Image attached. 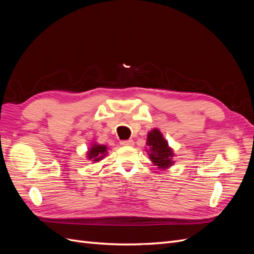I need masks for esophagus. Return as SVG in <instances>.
<instances>
[{
  "instance_id": "esophagus-1",
  "label": "esophagus",
  "mask_w": 254,
  "mask_h": 254,
  "mask_svg": "<svg viewBox=\"0 0 254 254\" xmlns=\"http://www.w3.org/2000/svg\"><path fill=\"white\" fill-rule=\"evenodd\" d=\"M121 145L123 146H132L133 145V141L132 140H126V141H122Z\"/></svg>"
}]
</instances>
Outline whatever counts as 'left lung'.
Instances as JSON below:
<instances>
[{"instance_id": "1", "label": "left lung", "mask_w": 254, "mask_h": 254, "mask_svg": "<svg viewBox=\"0 0 254 254\" xmlns=\"http://www.w3.org/2000/svg\"><path fill=\"white\" fill-rule=\"evenodd\" d=\"M146 146V152L148 153L150 161L159 170H167L174 165V150L158 128H153L147 133Z\"/></svg>"}]
</instances>
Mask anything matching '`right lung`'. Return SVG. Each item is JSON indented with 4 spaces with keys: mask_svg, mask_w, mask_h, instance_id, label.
<instances>
[{
    "mask_svg": "<svg viewBox=\"0 0 254 254\" xmlns=\"http://www.w3.org/2000/svg\"><path fill=\"white\" fill-rule=\"evenodd\" d=\"M107 155H108V146L96 142L90 144V147L87 150V159L91 160L93 163H98Z\"/></svg>",
    "mask_w": 254,
    "mask_h": 254,
    "instance_id": "obj_1",
    "label": "right lung"
}]
</instances>
